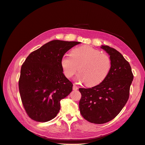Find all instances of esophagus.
Listing matches in <instances>:
<instances>
[{
    "label": "esophagus",
    "instance_id": "obj_1",
    "mask_svg": "<svg viewBox=\"0 0 145 145\" xmlns=\"http://www.w3.org/2000/svg\"><path fill=\"white\" fill-rule=\"evenodd\" d=\"M77 89H78L77 86L75 84H74L73 86V90H77Z\"/></svg>",
    "mask_w": 145,
    "mask_h": 145
}]
</instances>
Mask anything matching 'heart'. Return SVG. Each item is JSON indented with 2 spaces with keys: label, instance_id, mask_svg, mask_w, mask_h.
<instances>
[{
  "label": "heart",
  "instance_id": "heart-1",
  "mask_svg": "<svg viewBox=\"0 0 145 145\" xmlns=\"http://www.w3.org/2000/svg\"><path fill=\"white\" fill-rule=\"evenodd\" d=\"M108 56L91 46H82L73 49L70 56H64L61 65L66 77L71 78L78 70L77 80L87 86H94L104 80L111 69Z\"/></svg>",
  "mask_w": 145,
  "mask_h": 145
}]
</instances>
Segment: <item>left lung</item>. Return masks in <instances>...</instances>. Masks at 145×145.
<instances>
[{
  "label": "left lung",
  "mask_w": 145,
  "mask_h": 145,
  "mask_svg": "<svg viewBox=\"0 0 145 145\" xmlns=\"http://www.w3.org/2000/svg\"><path fill=\"white\" fill-rule=\"evenodd\" d=\"M110 56L111 69L101 83L90 88H80V113L94 124H104L120 113L129 97L133 79L131 67L120 52L108 46H101Z\"/></svg>",
  "instance_id": "obj_1"
}]
</instances>
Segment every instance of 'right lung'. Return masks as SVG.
Listing matches in <instances>:
<instances>
[{"instance_id":"1","label":"right lung","mask_w":145,"mask_h":145,"mask_svg":"<svg viewBox=\"0 0 145 145\" xmlns=\"http://www.w3.org/2000/svg\"><path fill=\"white\" fill-rule=\"evenodd\" d=\"M78 42L56 40L32 52L21 66L19 90L29 117L37 122L54 118L61 100L72 91L73 84L63 73L61 59Z\"/></svg>"}]
</instances>
